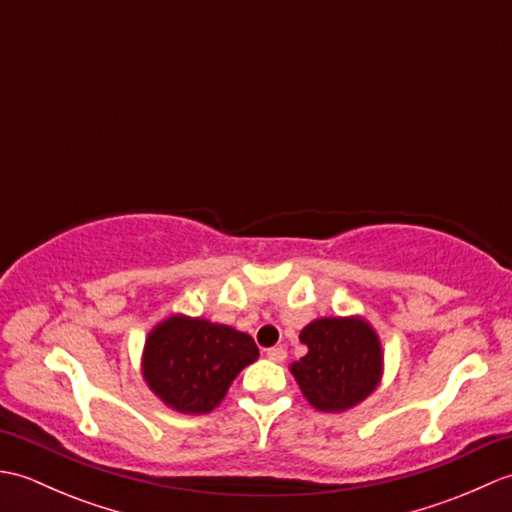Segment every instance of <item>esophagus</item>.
Listing matches in <instances>:
<instances>
[{
  "label": "esophagus",
  "mask_w": 512,
  "mask_h": 512,
  "mask_svg": "<svg viewBox=\"0 0 512 512\" xmlns=\"http://www.w3.org/2000/svg\"><path fill=\"white\" fill-rule=\"evenodd\" d=\"M266 356L270 358V361L281 363V361H286V350H284V347H268Z\"/></svg>",
  "instance_id": "esophagus-1"
}]
</instances>
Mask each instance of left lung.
<instances>
[{"instance_id": "obj_1", "label": "left lung", "mask_w": 512, "mask_h": 512, "mask_svg": "<svg viewBox=\"0 0 512 512\" xmlns=\"http://www.w3.org/2000/svg\"><path fill=\"white\" fill-rule=\"evenodd\" d=\"M308 354L290 372L319 411H345L376 389L383 352L376 332L363 319H317L301 330Z\"/></svg>"}]
</instances>
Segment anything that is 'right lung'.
Instances as JSON below:
<instances>
[{
    "label": "right lung",
    "instance_id": "1",
    "mask_svg": "<svg viewBox=\"0 0 512 512\" xmlns=\"http://www.w3.org/2000/svg\"><path fill=\"white\" fill-rule=\"evenodd\" d=\"M257 356V345L248 334L176 314L151 330L143 374L165 405L182 413H209Z\"/></svg>",
    "mask_w": 512,
    "mask_h": 512
}]
</instances>
